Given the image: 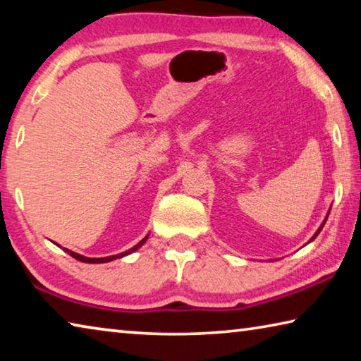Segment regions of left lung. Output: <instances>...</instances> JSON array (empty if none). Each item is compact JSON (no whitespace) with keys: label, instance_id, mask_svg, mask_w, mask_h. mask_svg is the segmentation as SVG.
Here are the masks:
<instances>
[{"label":"left lung","instance_id":"1","mask_svg":"<svg viewBox=\"0 0 361 361\" xmlns=\"http://www.w3.org/2000/svg\"><path fill=\"white\" fill-rule=\"evenodd\" d=\"M326 219H328V218H326ZM326 219L323 221V224H321V226H319V229H318V231H316V234H314V235H313L312 238H310V242H312V240H314V238H316V235H318V234H319V232H321V229H323V226H324V223H326Z\"/></svg>","mask_w":361,"mask_h":361}]
</instances>
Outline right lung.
<instances>
[{
	"instance_id": "1",
	"label": "right lung",
	"mask_w": 361,
	"mask_h": 361,
	"mask_svg": "<svg viewBox=\"0 0 361 361\" xmlns=\"http://www.w3.org/2000/svg\"><path fill=\"white\" fill-rule=\"evenodd\" d=\"M148 238V235L145 237V238H142L140 242L137 243L135 247H132L130 250H127V252H123V253H119V255H113V257H104V258H87V257H84V255H79V253H75V252H72V250H69V248H64V252H68L72 258H75V259H79V262H82V263H108V262H113V259H118V258H123V257H126V255H129V253H132V252H135V250H138V248H140L143 243H145V240Z\"/></svg>"
}]
</instances>
